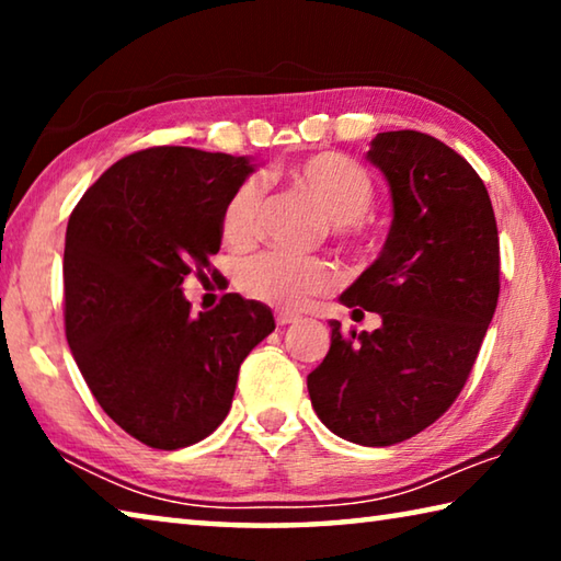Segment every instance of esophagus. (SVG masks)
Instances as JSON below:
<instances>
[{"instance_id":"esophagus-1","label":"esophagus","mask_w":561,"mask_h":561,"mask_svg":"<svg viewBox=\"0 0 561 561\" xmlns=\"http://www.w3.org/2000/svg\"><path fill=\"white\" fill-rule=\"evenodd\" d=\"M274 321H277V327H289V324H297L299 317L297 314H289V311H277V317H274Z\"/></svg>"}]
</instances>
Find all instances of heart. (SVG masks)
<instances>
[{"instance_id": "obj_1", "label": "heart", "mask_w": 561, "mask_h": 561, "mask_svg": "<svg viewBox=\"0 0 561 561\" xmlns=\"http://www.w3.org/2000/svg\"><path fill=\"white\" fill-rule=\"evenodd\" d=\"M297 185L314 197L339 240L364 247L368 232L364 215L371 210L376 185L368 170L341 153H314L289 168ZM262 183L244 178L232 187L220 210V232L227 244L250 247L260 232ZM341 272L324 257H294L287 252H264L240 264L237 287L247 297L279 309H301L339 287Z\"/></svg>"}]
</instances>
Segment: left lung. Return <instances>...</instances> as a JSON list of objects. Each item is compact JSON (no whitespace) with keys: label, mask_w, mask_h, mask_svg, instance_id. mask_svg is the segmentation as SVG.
I'll return each mask as SVG.
<instances>
[{"label":"left lung","mask_w":561,"mask_h":561,"mask_svg":"<svg viewBox=\"0 0 561 561\" xmlns=\"http://www.w3.org/2000/svg\"><path fill=\"white\" fill-rule=\"evenodd\" d=\"M393 197L378 260L341 294L376 331H341L309 374L321 423L339 438L386 448L413 438L460 396L500 297V240L488 187L472 165L421 130L371 140Z\"/></svg>","instance_id":"left-lung-1"}]
</instances>
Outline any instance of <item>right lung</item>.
I'll return each mask as SVG.
<instances>
[{
  "label": "right lung",
  "mask_w": 561,
  "mask_h": 561,
  "mask_svg": "<svg viewBox=\"0 0 561 561\" xmlns=\"http://www.w3.org/2000/svg\"><path fill=\"white\" fill-rule=\"evenodd\" d=\"M247 158L156 146L121 158L73 207L64 250V324L83 381L113 423L178 450L230 413L247 354L274 331L270 307L225 294L190 314L187 274L205 277L220 210Z\"/></svg>",
  "instance_id": "1"
}]
</instances>
